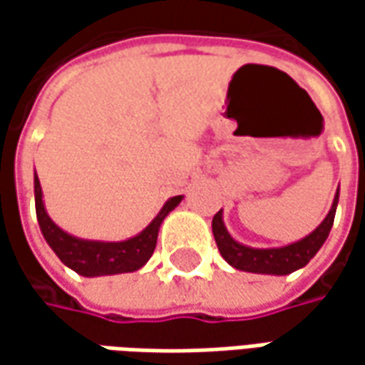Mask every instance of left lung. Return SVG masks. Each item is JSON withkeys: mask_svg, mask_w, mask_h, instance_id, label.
Returning <instances> with one entry per match:
<instances>
[{"mask_svg": "<svg viewBox=\"0 0 365 365\" xmlns=\"http://www.w3.org/2000/svg\"><path fill=\"white\" fill-rule=\"evenodd\" d=\"M337 203H339V189L335 192V199H333L327 217L321 221V225L315 232H311L307 237H302L294 244L282 245V247H252V245L235 242L227 232L225 223H223V211H219V213H215L213 223H211L219 254L235 270L287 276V274L307 266L317 252L321 250V245L325 244V240L329 237L331 227H333Z\"/></svg>", "mask_w": 365, "mask_h": 365, "instance_id": "1", "label": "left lung"}]
</instances>
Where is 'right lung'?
<instances>
[{"instance_id": "add662e5", "label": "right lung", "mask_w": 365, "mask_h": 365, "mask_svg": "<svg viewBox=\"0 0 365 365\" xmlns=\"http://www.w3.org/2000/svg\"><path fill=\"white\" fill-rule=\"evenodd\" d=\"M34 199L40 232L44 235L46 244L52 247V252L71 270H75L81 276H87V278H95V276H111V274L140 270L154 254L162 221L176 205L182 201V195L168 199L160 209V213L152 219V223L146 230H142L138 235L123 240V242L81 240V237H75V235L61 230L46 213L38 175H34Z\"/></svg>"}]
</instances>
